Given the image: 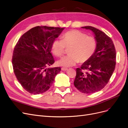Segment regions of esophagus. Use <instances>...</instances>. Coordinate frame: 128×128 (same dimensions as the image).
<instances>
[{"label": "esophagus", "instance_id": "1", "mask_svg": "<svg viewBox=\"0 0 128 128\" xmlns=\"http://www.w3.org/2000/svg\"><path fill=\"white\" fill-rule=\"evenodd\" d=\"M68 69L67 68H64V67H62L61 68V70H62V71H66V70H67Z\"/></svg>", "mask_w": 128, "mask_h": 128}]
</instances>
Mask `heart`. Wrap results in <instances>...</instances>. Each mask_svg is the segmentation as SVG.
Instances as JSON below:
<instances>
[{
  "instance_id": "obj_1",
  "label": "heart",
  "mask_w": 128,
  "mask_h": 128,
  "mask_svg": "<svg viewBox=\"0 0 128 128\" xmlns=\"http://www.w3.org/2000/svg\"><path fill=\"white\" fill-rule=\"evenodd\" d=\"M66 47L70 48V54L58 61V64L64 67H72L79 61L87 62L94 56L98 47L96 39L78 30L66 32L62 40L56 39L52 45V50L55 56L60 57L66 52Z\"/></svg>"
}]
</instances>
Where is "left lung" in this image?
Here are the masks:
<instances>
[{
    "label": "left lung",
    "mask_w": 128,
    "mask_h": 128,
    "mask_svg": "<svg viewBox=\"0 0 128 128\" xmlns=\"http://www.w3.org/2000/svg\"><path fill=\"white\" fill-rule=\"evenodd\" d=\"M82 28L94 33L98 47L91 59L76 69L74 84L83 93H94L103 89L112 75L116 64V50L111 38L103 32L90 26Z\"/></svg>",
    "instance_id": "left-lung-1"
}]
</instances>
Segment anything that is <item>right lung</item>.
Segmentation results:
<instances>
[{
  "mask_svg": "<svg viewBox=\"0 0 128 128\" xmlns=\"http://www.w3.org/2000/svg\"><path fill=\"white\" fill-rule=\"evenodd\" d=\"M64 28L36 26L18 40L12 54V64L17 80L23 88L36 95L47 91L60 67L46 68L54 62L51 53L52 43Z\"/></svg>",
  "mask_w": 128,
  "mask_h": 128,
  "instance_id": "obj_1",
  "label": "right lung"
}]
</instances>
